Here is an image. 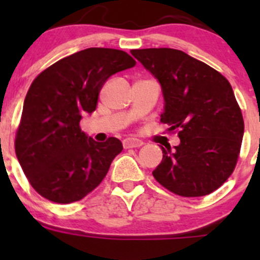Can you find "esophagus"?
Masks as SVG:
<instances>
[{"label": "esophagus", "instance_id": "obj_1", "mask_svg": "<svg viewBox=\"0 0 260 260\" xmlns=\"http://www.w3.org/2000/svg\"><path fill=\"white\" fill-rule=\"evenodd\" d=\"M143 146V142L141 140H137V138H125L123 141V147L124 148H137V147Z\"/></svg>", "mask_w": 260, "mask_h": 260}]
</instances>
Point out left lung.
I'll return each instance as SVG.
<instances>
[{
	"mask_svg": "<svg viewBox=\"0 0 260 260\" xmlns=\"http://www.w3.org/2000/svg\"><path fill=\"white\" fill-rule=\"evenodd\" d=\"M162 86L161 123L177 133L179 146L162 148L152 172L157 182L183 198L214 192L230 177L239 158L244 119L232 85L205 62L176 49L132 50Z\"/></svg>",
	"mask_w": 260,
	"mask_h": 260,
	"instance_id": "1",
	"label": "left lung"
}]
</instances>
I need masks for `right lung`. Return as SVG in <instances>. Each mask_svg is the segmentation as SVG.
I'll use <instances>...</instances> for the list:
<instances>
[{
  "instance_id": "obj_1",
  "label": "right lung",
  "mask_w": 260,
  "mask_h": 260,
  "mask_svg": "<svg viewBox=\"0 0 260 260\" xmlns=\"http://www.w3.org/2000/svg\"><path fill=\"white\" fill-rule=\"evenodd\" d=\"M117 49L89 48L50 65L30 85L15 138V152L30 185L52 203L85 198L103 181L122 152L118 138L95 142L80 129L95 111L111 75L135 67Z\"/></svg>"
}]
</instances>
